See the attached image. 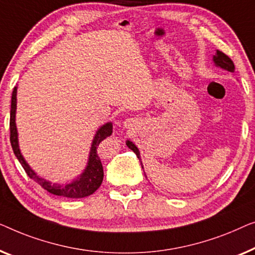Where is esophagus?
Segmentation results:
<instances>
[{
  "mask_svg": "<svg viewBox=\"0 0 255 255\" xmlns=\"http://www.w3.org/2000/svg\"><path fill=\"white\" fill-rule=\"evenodd\" d=\"M125 125H126V126H131V121L130 120H127V121H125Z\"/></svg>",
  "mask_w": 255,
  "mask_h": 255,
  "instance_id": "obj_1",
  "label": "esophagus"
}]
</instances>
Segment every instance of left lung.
Wrapping results in <instances>:
<instances>
[{"mask_svg":"<svg viewBox=\"0 0 255 255\" xmlns=\"http://www.w3.org/2000/svg\"><path fill=\"white\" fill-rule=\"evenodd\" d=\"M214 63L216 64L217 67L222 68V69L231 71V73H234V71H235L234 61H232L230 57H229L227 54H224V53L221 52V51H217L216 54L214 55ZM126 144H127V146H128L129 149L132 150V151L136 153L137 158L141 159V158H139V151H138L137 146H136L134 143L130 142V141H127ZM142 168H143V166H142Z\"/></svg>","mask_w":255,"mask_h":255,"instance_id":"1","label":"left lung"}]
</instances>
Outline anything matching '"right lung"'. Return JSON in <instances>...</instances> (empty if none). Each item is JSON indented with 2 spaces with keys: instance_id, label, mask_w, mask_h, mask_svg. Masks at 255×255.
Wrapping results in <instances>:
<instances>
[{
  "instance_id": "add662e5",
  "label": "right lung",
  "mask_w": 255,
  "mask_h": 255,
  "mask_svg": "<svg viewBox=\"0 0 255 255\" xmlns=\"http://www.w3.org/2000/svg\"><path fill=\"white\" fill-rule=\"evenodd\" d=\"M17 88L13 89L12 96H11V110H10V143H11L13 153L17 157V159L19 160L21 166L26 172L28 177L33 179L35 182H38L42 188L46 191L52 193L54 195L63 196V198H69V199H82L85 196H89L95 193L97 189L99 188V186L102 185L103 179H104V170L102 160L98 157L97 153V146L99 145V143L103 141L104 138H106L107 136L112 134V123H107L103 125L98 130H97L95 137H93L91 150H90V156H89L88 165L85 167L83 173L78 177L76 180L71 181L70 184L67 185H59V184H52L45 179L39 178L35 172L28 166V164L25 162L24 157L21 156L19 145H18V132H17L16 128V107H17Z\"/></svg>"
}]
</instances>
